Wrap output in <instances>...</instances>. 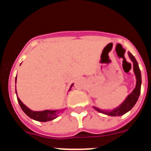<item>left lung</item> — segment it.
Segmentation results:
<instances>
[{"instance_id":"8db88e82","label":"left lung","mask_w":151,"mask_h":151,"mask_svg":"<svg viewBox=\"0 0 151 151\" xmlns=\"http://www.w3.org/2000/svg\"><path fill=\"white\" fill-rule=\"evenodd\" d=\"M128 54L129 56V58L131 60L133 63V70H134V73L136 77V85L134 90L130 94L127 96V97L125 98V101L121 104L118 107L115 108L112 110H101L99 108L96 107V106H93L97 111L100 112L101 113L106 114L107 116H119L124 115L125 113L129 112L132 109L133 106L136 104L137 101H138V97H139L140 93H141V70L138 66V63L137 60H135L134 56L131 54L130 52H128Z\"/></svg>"}]
</instances>
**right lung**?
Returning <instances> with one entry per match:
<instances>
[{
	"instance_id": "1",
	"label": "right lung",
	"mask_w": 151,
	"mask_h": 151,
	"mask_svg": "<svg viewBox=\"0 0 151 151\" xmlns=\"http://www.w3.org/2000/svg\"><path fill=\"white\" fill-rule=\"evenodd\" d=\"M15 82L17 83V77H16ZM73 84H72L71 86H70V88L69 91L71 90V88L73 87ZM16 94H17V101L19 102V104L20 106L21 109L22 110V111L26 113V115L29 117H30L31 119H32L34 120L38 121V122H47V121L53 120L54 119L57 118L58 116V113H60L62 110H43V111H33V110H30L29 108H28L26 105L24 104L23 103L20 101V99L19 98L18 96H17V92L16 90Z\"/></svg>"
}]
</instances>
